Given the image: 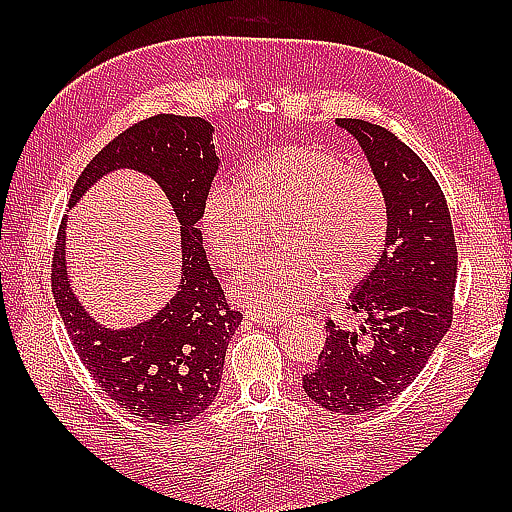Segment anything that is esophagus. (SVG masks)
<instances>
[{"instance_id":"obj_1","label":"esophagus","mask_w":512,"mask_h":512,"mask_svg":"<svg viewBox=\"0 0 512 512\" xmlns=\"http://www.w3.org/2000/svg\"><path fill=\"white\" fill-rule=\"evenodd\" d=\"M246 319L259 325H270V328H277V325L284 321V317H275V314H257V312H246Z\"/></svg>"}]
</instances>
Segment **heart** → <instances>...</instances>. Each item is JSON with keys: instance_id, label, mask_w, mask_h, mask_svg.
<instances>
[{"instance_id": "1", "label": "heart", "mask_w": 512, "mask_h": 512, "mask_svg": "<svg viewBox=\"0 0 512 512\" xmlns=\"http://www.w3.org/2000/svg\"><path fill=\"white\" fill-rule=\"evenodd\" d=\"M387 193L374 173L347 167L328 149L286 145L248 162L239 191L215 187L202 202L200 228L211 255L242 273L279 224L275 246L233 286L239 303L264 314L295 312L328 290L365 279L383 255Z\"/></svg>"}]
</instances>
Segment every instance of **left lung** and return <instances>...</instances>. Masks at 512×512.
Segmentation results:
<instances>
[{"mask_svg":"<svg viewBox=\"0 0 512 512\" xmlns=\"http://www.w3.org/2000/svg\"><path fill=\"white\" fill-rule=\"evenodd\" d=\"M387 193V239L376 268L352 292L358 330L325 323L328 339L303 391L319 407L358 416L409 387L453 321L458 279L451 213L438 180L418 154L385 127L339 118Z\"/></svg>","mask_w":512,"mask_h":512,"instance_id":"1","label":"left lung"}]
</instances>
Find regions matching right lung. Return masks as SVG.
I'll use <instances>...</instances> for the list:
<instances>
[{"mask_svg":"<svg viewBox=\"0 0 512 512\" xmlns=\"http://www.w3.org/2000/svg\"><path fill=\"white\" fill-rule=\"evenodd\" d=\"M213 127L200 116L145 118L96 154L76 180L70 206L114 169L154 178L176 211L182 237V279L156 317L127 330L96 323L70 288L65 217L52 257V295L81 363L94 383L132 416L173 427L209 409L217 396L226 347L242 312L226 303L198 231L200 209L217 173Z\"/></svg>","mask_w":512,"mask_h":512,"instance_id":"obj_1","label":"right lung"}]
</instances>
